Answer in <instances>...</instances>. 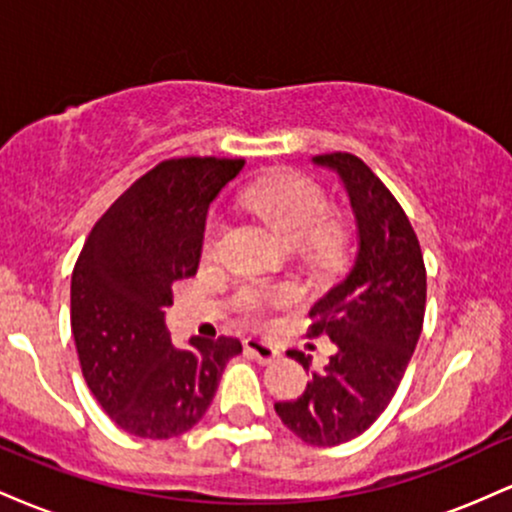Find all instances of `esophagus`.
<instances>
[{
	"label": "esophagus",
	"mask_w": 512,
	"mask_h": 512,
	"mask_svg": "<svg viewBox=\"0 0 512 512\" xmlns=\"http://www.w3.org/2000/svg\"><path fill=\"white\" fill-rule=\"evenodd\" d=\"M243 346H245V354H248L250 358H255L257 363H272L274 358H279V349H276L274 344L262 342V339L250 337V339H245Z\"/></svg>",
	"instance_id": "1"
}]
</instances>
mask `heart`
<instances>
[{
  "label": "heart",
  "mask_w": 512,
  "mask_h": 512,
  "mask_svg": "<svg viewBox=\"0 0 512 512\" xmlns=\"http://www.w3.org/2000/svg\"><path fill=\"white\" fill-rule=\"evenodd\" d=\"M243 204L257 219L267 223L293 248L308 252L317 262H330L342 252L344 231L332 216V204L320 185L301 175H267L255 180L243 190ZM221 221L211 219L204 233V252L214 250ZM296 298L289 286H248L240 293V305L248 313H260L264 308H279Z\"/></svg>",
  "instance_id": "heart-1"
}]
</instances>
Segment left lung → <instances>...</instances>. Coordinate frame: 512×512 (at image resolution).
Masks as SVG:
<instances>
[{"mask_svg":"<svg viewBox=\"0 0 512 512\" xmlns=\"http://www.w3.org/2000/svg\"><path fill=\"white\" fill-rule=\"evenodd\" d=\"M313 166L342 180L358 250L349 274L310 308V334H327L337 351L301 397L274 409L305 443L330 448L361 436L395 397L424 325L426 269L407 214L361 158L325 154ZM289 356L308 368L301 351Z\"/></svg>","mask_w":512,"mask_h":512,"instance_id":"1","label":"left lung"}]
</instances>
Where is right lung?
I'll use <instances>...</instances> for the list:
<instances>
[{
    "label": "right lung",
    "instance_id": "1",
    "mask_svg": "<svg viewBox=\"0 0 512 512\" xmlns=\"http://www.w3.org/2000/svg\"><path fill=\"white\" fill-rule=\"evenodd\" d=\"M245 161L173 158L98 219L72 274V334L88 390L122 431L175 438L209 409L238 339L170 342L163 308L197 274L209 204Z\"/></svg>",
    "mask_w": 512,
    "mask_h": 512
}]
</instances>
